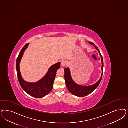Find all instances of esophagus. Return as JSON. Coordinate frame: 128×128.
<instances>
[{
    "mask_svg": "<svg viewBox=\"0 0 128 128\" xmlns=\"http://www.w3.org/2000/svg\"><path fill=\"white\" fill-rule=\"evenodd\" d=\"M67 64H68V62L66 61H62L61 62V66L63 67L67 66Z\"/></svg>",
    "mask_w": 128,
    "mask_h": 128,
    "instance_id": "1",
    "label": "esophagus"
}]
</instances>
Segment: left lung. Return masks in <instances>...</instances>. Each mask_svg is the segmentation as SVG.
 Masks as SVG:
<instances>
[{"label": "left lung", "instance_id": "8db88e82", "mask_svg": "<svg viewBox=\"0 0 128 128\" xmlns=\"http://www.w3.org/2000/svg\"><path fill=\"white\" fill-rule=\"evenodd\" d=\"M90 43L91 44L95 46L96 49L99 52L101 58V61L102 63V72H103V59L101 54L100 52V51L98 48V47L96 46L93 43L91 42H90ZM102 76H103V72L101 74V77L100 78V80L97 82L95 84L91 86H82L78 85L74 82L70 76V70L68 68L64 69V78H65L66 87L70 93L78 97H83V96H87V95L90 94L93 91L95 90L99 86V84L101 82L102 78Z\"/></svg>", "mask_w": 128, "mask_h": 128}]
</instances>
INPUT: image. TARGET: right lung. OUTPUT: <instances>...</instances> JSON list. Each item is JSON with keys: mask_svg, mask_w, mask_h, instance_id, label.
I'll return each instance as SVG.
<instances>
[{"mask_svg": "<svg viewBox=\"0 0 128 128\" xmlns=\"http://www.w3.org/2000/svg\"><path fill=\"white\" fill-rule=\"evenodd\" d=\"M28 44L29 43L26 44L22 48L17 58L16 67L17 77L21 87L27 94L36 98H42L48 94L52 90L56 72L60 67V62H58L51 66L45 76L37 82H25L22 77L19 64L24 52Z\"/></svg>", "mask_w": 128, "mask_h": 128, "instance_id": "right-lung-1", "label": "right lung"}]
</instances>
